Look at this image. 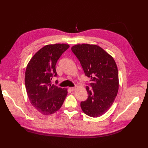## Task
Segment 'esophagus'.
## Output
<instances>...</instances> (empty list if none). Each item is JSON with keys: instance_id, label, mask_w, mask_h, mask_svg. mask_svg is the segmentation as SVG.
<instances>
[{"instance_id": "1", "label": "esophagus", "mask_w": 148, "mask_h": 148, "mask_svg": "<svg viewBox=\"0 0 148 148\" xmlns=\"http://www.w3.org/2000/svg\"><path fill=\"white\" fill-rule=\"evenodd\" d=\"M70 90H71V91H74L75 90V87H70Z\"/></svg>"}]
</instances>
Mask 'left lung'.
I'll use <instances>...</instances> for the list:
<instances>
[{
  "label": "left lung",
  "mask_w": 148,
  "mask_h": 148,
  "mask_svg": "<svg viewBox=\"0 0 148 148\" xmlns=\"http://www.w3.org/2000/svg\"><path fill=\"white\" fill-rule=\"evenodd\" d=\"M71 50L79 61L84 74L90 77L86 87L88 98L81 102L82 111L99 117L110 108L119 88L118 71L113 57L101 47L88 44L77 45Z\"/></svg>",
  "instance_id": "1"
}]
</instances>
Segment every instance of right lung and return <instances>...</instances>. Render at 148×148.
I'll list each match as a JSON object with an SVG mask.
<instances>
[{"mask_svg": "<svg viewBox=\"0 0 148 148\" xmlns=\"http://www.w3.org/2000/svg\"><path fill=\"white\" fill-rule=\"evenodd\" d=\"M70 46L66 44L46 45L39 50L28 63L25 73V86L30 103L41 114H53L62 106L67 90L51 84L57 77L56 63ZM56 83H58L56 80Z\"/></svg>", "mask_w": 148, "mask_h": 148, "instance_id": "add662e5", "label": "right lung"}]
</instances>
